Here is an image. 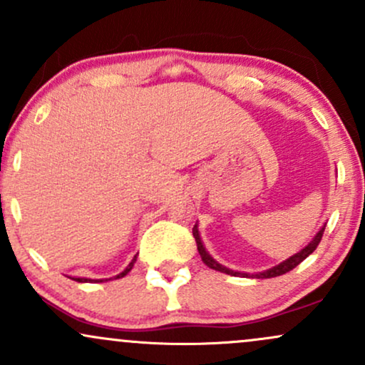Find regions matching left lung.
I'll use <instances>...</instances> for the list:
<instances>
[{"mask_svg": "<svg viewBox=\"0 0 365 365\" xmlns=\"http://www.w3.org/2000/svg\"><path fill=\"white\" fill-rule=\"evenodd\" d=\"M192 233H194V238H195V242H197V250H199L200 257H202V262L206 264L207 267H211V269L220 271V273H225V274H232V276H249L247 273H238V271L228 269V267L221 266L220 262L215 261V259H212L211 255H209L207 250L204 249L202 240H200L199 228H197V225L194 226V228H192ZM322 233H324V226H322L319 232L316 233V237H314L312 240L309 242V244L305 245L302 250H300V252H297L295 255H292V257H288L287 261L279 262L278 266L271 267V269L262 271V273H255V274H252V276H254V278H276V276H282V274H284V273H288V271H292L293 267L299 266V264L302 262L305 257H309V255H311V254L314 252V250L317 249V245H319V242H321V238H322Z\"/></svg>", "mask_w": 365, "mask_h": 365, "instance_id": "obj_1", "label": "left lung"}]
</instances>
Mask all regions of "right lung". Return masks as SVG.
<instances>
[{
  "label": "right lung",
  "instance_id": "1",
  "mask_svg": "<svg viewBox=\"0 0 365 365\" xmlns=\"http://www.w3.org/2000/svg\"><path fill=\"white\" fill-rule=\"evenodd\" d=\"M135 261H137V255H135V257L132 259V262H130L128 266L125 267V269L121 271L120 274H116V276H115V278H123L125 274H128V273H130V269H132V267H133V262H135ZM72 279H75V282H92V279H87V278H72ZM101 282H103V279H101Z\"/></svg>",
  "mask_w": 365,
  "mask_h": 365
}]
</instances>
